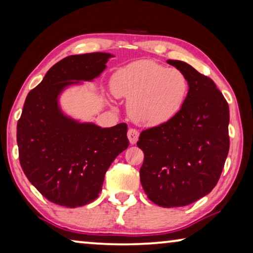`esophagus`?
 Masks as SVG:
<instances>
[{
    "mask_svg": "<svg viewBox=\"0 0 253 253\" xmlns=\"http://www.w3.org/2000/svg\"><path fill=\"white\" fill-rule=\"evenodd\" d=\"M138 133L137 129H135V128H129L127 131V136H128V140H129L130 144H135L137 142V138H138Z\"/></svg>",
    "mask_w": 253,
    "mask_h": 253,
    "instance_id": "1",
    "label": "esophagus"
}]
</instances>
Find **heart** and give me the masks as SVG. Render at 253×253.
<instances>
[{"label":"heart","mask_w":253,"mask_h":253,"mask_svg":"<svg viewBox=\"0 0 253 253\" xmlns=\"http://www.w3.org/2000/svg\"><path fill=\"white\" fill-rule=\"evenodd\" d=\"M112 90L128 99V111L135 122L158 126L180 111L189 84L180 70L169 69L155 60H138L115 74Z\"/></svg>","instance_id":"heart-1"}]
</instances>
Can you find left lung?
Wrapping results in <instances>:
<instances>
[{"instance_id": "1", "label": "left lung", "mask_w": 253, "mask_h": 253, "mask_svg": "<svg viewBox=\"0 0 253 253\" xmlns=\"http://www.w3.org/2000/svg\"><path fill=\"white\" fill-rule=\"evenodd\" d=\"M167 63L186 74L189 90L172 119L140 134L137 147L144 154L140 179L151 202L180 208L218 183L229 151V106L209 77L181 60Z\"/></svg>"}]
</instances>
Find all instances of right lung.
<instances>
[{"instance_id":"add662e5","label":"right lung","mask_w":253,"mask_h":253,"mask_svg":"<svg viewBox=\"0 0 253 253\" xmlns=\"http://www.w3.org/2000/svg\"><path fill=\"white\" fill-rule=\"evenodd\" d=\"M110 57L106 52L67 56L25 99L17 124L20 166L42 196L55 204L77 208L97 198L106 170L129 145L126 124L102 128L79 123L58 105L60 92L97 78Z\"/></svg>"}]
</instances>
